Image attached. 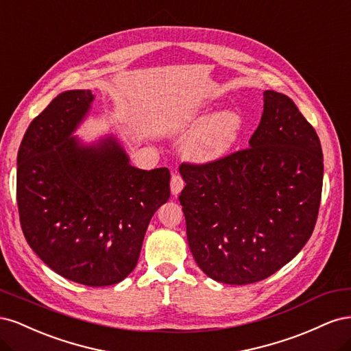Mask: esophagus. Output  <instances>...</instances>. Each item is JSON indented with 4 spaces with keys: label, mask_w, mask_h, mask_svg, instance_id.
<instances>
[{
    "label": "esophagus",
    "mask_w": 351,
    "mask_h": 351,
    "mask_svg": "<svg viewBox=\"0 0 351 351\" xmlns=\"http://www.w3.org/2000/svg\"><path fill=\"white\" fill-rule=\"evenodd\" d=\"M169 186H171V193L177 196L180 192H182V189L184 187V180H183V177L180 176V174H173L171 183H169Z\"/></svg>",
    "instance_id": "obj_1"
}]
</instances>
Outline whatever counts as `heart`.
<instances>
[{
  "label": "heart",
  "instance_id": "b5f03b06",
  "mask_svg": "<svg viewBox=\"0 0 351 351\" xmlns=\"http://www.w3.org/2000/svg\"><path fill=\"white\" fill-rule=\"evenodd\" d=\"M240 125V117L232 111H221L208 117L186 141L184 154L195 161L221 158L236 142Z\"/></svg>",
  "mask_w": 351,
  "mask_h": 351
}]
</instances>
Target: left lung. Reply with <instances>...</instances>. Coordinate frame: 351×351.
<instances>
[{
    "label": "left lung",
    "instance_id": "8db88e82",
    "mask_svg": "<svg viewBox=\"0 0 351 351\" xmlns=\"http://www.w3.org/2000/svg\"><path fill=\"white\" fill-rule=\"evenodd\" d=\"M249 147L180 165L178 196L199 268L226 284L271 277L311 239L321 205L319 137L287 95L265 90Z\"/></svg>",
    "mask_w": 351,
    "mask_h": 351
}]
</instances>
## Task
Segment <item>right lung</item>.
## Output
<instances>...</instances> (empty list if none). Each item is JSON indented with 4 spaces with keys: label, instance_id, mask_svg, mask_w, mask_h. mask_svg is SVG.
<instances>
[{
    "label": "right lung",
    "instance_id": "1",
    "mask_svg": "<svg viewBox=\"0 0 351 351\" xmlns=\"http://www.w3.org/2000/svg\"><path fill=\"white\" fill-rule=\"evenodd\" d=\"M92 101L90 90L64 92L30 123L17 155V206L26 241L52 271L102 287L134 269L171 176L132 167L111 139L79 146L70 134Z\"/></svg>",
    "mask_w": 351,
    "mask_h": 351
}]
</instances>
